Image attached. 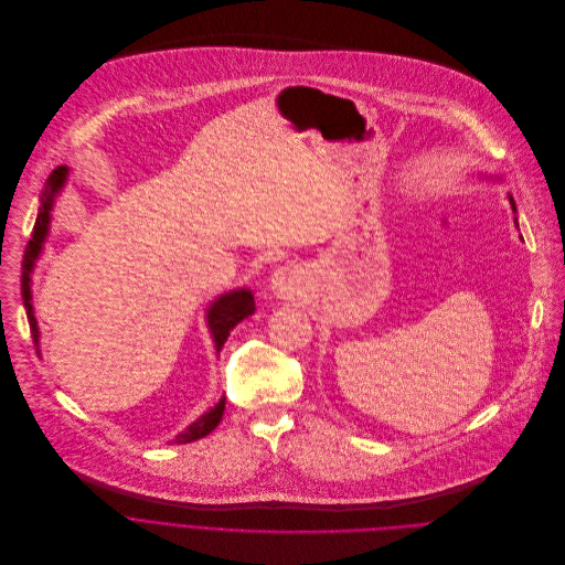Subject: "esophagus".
I'll return each instance as SVG.
<instances>
[{"label":"esophagus","mask_w":565,"mask_h":565,"mask_svg":"<svg viewBox=\"0 0 565 565\" xmlns=\"http://www.w3.org/2000/svg\"><path fill=\"white\" fill-rule=\"evenodd\" d=\"M307 289V271L300 265L278 267L271 276V291L282 300H296Z\"/></svg>","instance_id":"1"}]
</instances>
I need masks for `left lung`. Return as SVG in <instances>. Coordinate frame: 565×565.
Segmentation results:
<instances>
[{"mask_svg":"<svg viewBox=\"0 0 565 565\" xmlns=\"http://www.w3.org/2000/svg\"><path fill=\"white\" fill-rule=\"evenodd\" d=\"M510 204H512V211H516V204H514V198L510 195Z\"/></svg>","mask_w":565,"mask_h":565,"instance_id":"obj_1","label":"left lung"}]
</instances>
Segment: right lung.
Instances as JSON below:
<instances>
[{"label": "right lung", "instance_id": "obj_1", "mask_svg": "<svg viewBox=\"0 0 565 565\" xmlns=\"http://www.w3.org/2000/svg\"><path fill=\"white\" fill-rule=\"evenodd\" d=\"M66 175L68 169L66 167H57L49 180H46V189L42 191V204L38 211V220H35V227H33V238L26 245L24 252V260H22V298H24V307H26V316H29V324H31V333H33V341L35 345H40V327L33 313V294H31V274L35 269V263L44 249L46 236H49V227H51V211L55 204L57 193L64 189L66 184ZM256 311V302H254V294L249 289H234L227 294H220L206 309V324L209 331L213 335V343H215V352L222 350L224 341H227L232 329L245 320L247 316H252ZM224 414V396L209 409L204 412L198 420H193L184 431H180L173 443L182 445V443H191L198 440L202 436H206L209 431H213L217 427V423L222 420Z\"/></svg>", "mask_w": 565, "mask_h": 565}]
</instances>
